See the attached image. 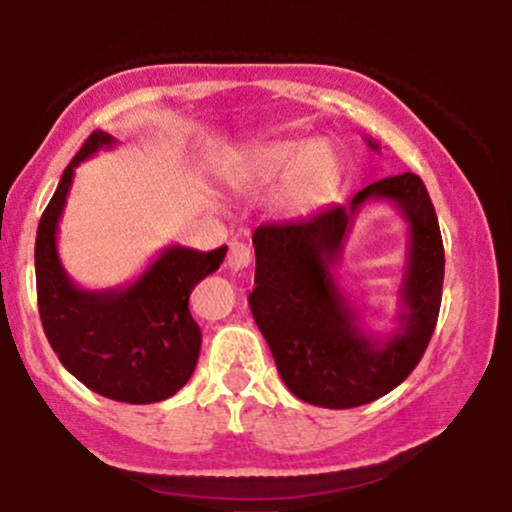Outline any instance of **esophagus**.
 <instances>
[{
    "label": "esophagus",
    "instance_id": "obj_1",
    "mask_svg": "<svg viewBox=\"0 0 512 512\" xmlns=\"http://www.w3.org/2000/svg\"><path fill=\"white\" fill-rule=\"evenodd\" d=\"M226 264H228V269H233V272H245V269L252 264L250 245L240 243V240H233L231 248H228Z\"/></svg>",
    "mask_w": 512,
    "mask_h": 512
}]
</instances>
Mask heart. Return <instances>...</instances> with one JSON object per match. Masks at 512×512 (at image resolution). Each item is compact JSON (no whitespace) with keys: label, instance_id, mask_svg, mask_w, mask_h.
Listing matches in <instances>:
<instances>
[{"label":"heart","instance_id":"1","mask_svg":"<svg viewBox=\"0 0 512 512\" xmlns=\"http://www.w3.org/2000/svg\"><path fill=\"white\" fill-rule=\"evenodd\" d=\"M236 178L252 185L284 180L281 204L293 214H308L334 197L342 163L327 142H276L245 151L238 158Z\"/></svg>","mask_w":512,"mask_h":512}]
</instances>
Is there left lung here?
<instances>
[{
  "mask_svg": "<svg viewBox=\"0 0 512 512\" xmlns=\"http://www.w3.org/2000/svg\"><path fill=\"white\" fill-rule=\"evenodd\" d=\"M373 151L378 144L366 139ZM385 198L410 223V252L400 300V325L390 338L362 332L360 316L331 269L341 259L357 209ZM255 289L250 310L272 349L276 370L303 402L351 409L395 390L419 366L438 322L445 252L438 216L419 175L370 182L346 207L310 219L267 223L252 233Z\"/></svg>",
  "mask_w": 512,
  "mask_h": 512,
  "instance_id": "8db88e82",
  "label": "left lung"
}]
</instances>
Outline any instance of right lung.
<instances>
[{"mask_svg": "<svg viewBox=\"0 0 512 512\" xmlns=\"http://www.w3.org/2000/svg\"><path fill=\"white\" fill-rule=\"evenodd\" d=\"M113 144L108 132H93L43 211L35 238L38 310L52 351L88 390L115 402L154 404L173 397L195 373L202 332L192 320L190 293L219 269L228 248L199 252L168 245L132 284L79 289L57 255V226L74 168Z\"/></svg>", "mask_w": 512, "mask_h": 512, "instance_id": "add662e5", "label": "right lung"}]
</instances>
